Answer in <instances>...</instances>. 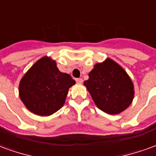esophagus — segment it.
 Instances as JSON below:
<instances>
[{"mask_svg":"<svg viewBox=\"0 0 156 156\" xmlns=\"http://www.w3.org/2000/svg\"><path fill=\"white\" fill-rule=\"evenodd\" d=\"M76 82H77L78 83H83V79H82V78H77V79H76Z\"/></svg>","mask_w":156,"mask_h":156,"instance_id":"esophagus-1","label":"esophagus"}]
</instances>
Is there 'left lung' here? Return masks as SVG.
<instances>
[{
  "label": "left lung",
  "mask_w": 156,
  "mask_h": 156,
  "mask_svg": "<svg viewBox=\"0 0 156 156\" xmlns=\"http://www.w3.org/2000/svg\"><path fill=\"white\" fill-rule=\"evenodd\" d=\"M88 77L83 85L102 111L118 115L131 105L134 96L133 82L124 68L111 58L96 63Z\"/></svg>",
  "instance_id": "left-lung-1"
}]
</instances>
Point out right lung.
<instances>
[{"instance_id": "1", "label": "right lung", "mask_w": 156, "mask_h": 156, "mask_svg": "<svg viewBox=\"0 0 156 156\" xmlns=\"http://www.w3.org/2000/svg\"><path fill=\"white\" fill-rule=\"evenodd\" d=\"M75 83L70 75L58 70L55 60L45 56L22 77L19 96L29 111L49 116L63 106L68 89Z\"/></svg>"}]
</instances>
